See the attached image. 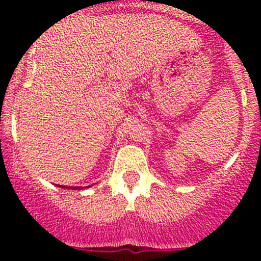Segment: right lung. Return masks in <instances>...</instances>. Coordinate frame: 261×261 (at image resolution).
<instances>
[{
	"label": "right lung",
	"mask_w": 261,
	"mask_h": 261,
	"mask_svg": "<svg viewBox=\"0 0 261 261\" xmlns=\"http://www.w3.org/2000/svg\"><path fill=\"white\" fill-rule=\"evenodd\" d=\"M59 187H62V188H67V189L72 188V187H64V186H59ZM88 187H91V186H88ZM88 187H73L72 189H84V188H88Z\"/></svg>",
	"instance_id": "obj_1"
}]
</instances>
